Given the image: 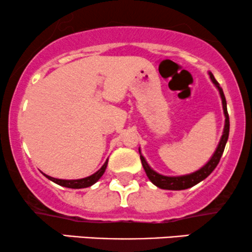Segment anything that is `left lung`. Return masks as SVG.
Listing matches in <instances>:
<instances>
[{
  "label": "left lung",
  "mask_w": 252,
  "mask_h": 252,
  "mask_svg": "<svg viewBox=\"0 0 252 252\" xmlns=\"http://www.w3.org/2000/svg\"><path fill=\"white\" fill-rule=\"evenodd\" d=\"M211 80L215 83V85L218 88L219 90V94H220L221 97V102H222V109H224V114H225V128H224V132H222L221 136V140L219 142L218 148H217L216 153L213 154L211 160L202 167L201 169L196 170L195 173H192L189 175H184V176H163L158 173H156L150 167L148 166V163L146 162L144 158L141 155L140 149V158H141V162H142V166L144 170H146V174L149 178V180L155 185V186L160 187L162 189H173V190H180V189H189V187L194 186V185L199 184V182L206 179L211 173L215 170V168L217 167V164L219 163L220 161V158L224 153L225 149V144L227 142V138H228V132H230V120H228V114H227V108H226V99H225L224 96V92H222L221 86L219 85V83L217 82L216 78L213 77L212 73H210Z\"/></svg>",
  "instance_id": "1"
}]
</instances>
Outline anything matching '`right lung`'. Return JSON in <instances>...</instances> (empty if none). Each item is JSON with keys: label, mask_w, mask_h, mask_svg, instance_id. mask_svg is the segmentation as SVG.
Wrapping results in <instances>:
<instances>
[{"label": "right lung", "mask_w": 252, "mask_h": 252, "mask_svg": "<svg viewBox=\"0 0 252 252\" xmlns=\"http://www.w3.org/2000/svg\"><path fill=\"white\" fill-rule=\"evenodd\" d=\"M106 164H108V160L105 161V163L103 164V167L100 168L98 172L94 173V174L88 176V178H84V179H79V180H62V179H56V178H52V176L46 175V178H48L50 180H52L56 184L60 185V186L63 187H67V189H85V187H90L99 180V178L104 174L106 169Z\"/></svg>", "instance_id": "1"}]
</instances>
